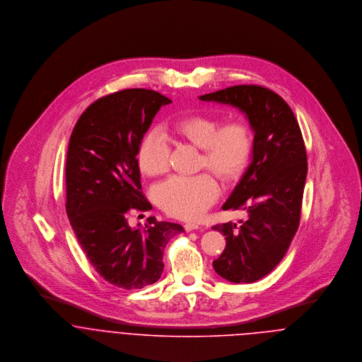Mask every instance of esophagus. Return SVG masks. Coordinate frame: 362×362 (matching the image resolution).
<instances>
[{
    "label": "esophagus",
    "mask_w": 362,
    "mask_h": 362,
    "mask_svg": "<svg viewBox=\"0 0 362 362\" xmlns=\"http://www.w3.org/2000/svg\"><path fill=\"white\" fill-rule=\"evenodd\" d=\"M184 228H185V231H194V230H201V227H199L198 224H195V223H187V224L184 226Z\"/></svg>",
    "instance_id": "34e87169"
}]
</instances>
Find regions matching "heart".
<instances>
[{"instance_id":"b5f03b06","label":"heart","mask_w":362,"mask_h":362,"mask_svg":"<svg viewBox=\"0 0 362 362\" xmlns=\"http://www.w3.org/2000/svg\"><path fill=\"white\" fill-rule=\"evenodd\" d=\"M170 134L201 149L199 168H209L221 181L231 182L245 170L252 141L248 127L237 119L218 125L213 115L197 114L177 119ZM138 164L151 177L161 175L168 168V145L164 135L153 129L138 148ZM218 184L209 173L195 177L174 175L156 185V204L168 216L194 220L201 217L218 198Z\"/></svg>"}]
</instances>
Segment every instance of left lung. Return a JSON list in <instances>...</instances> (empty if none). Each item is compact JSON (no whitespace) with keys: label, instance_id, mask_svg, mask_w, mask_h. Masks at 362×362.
<instances>
[{"label":"left lung","instance_id":"1","mask_svg":"<svg viewBox=\"0 0 362 362\" xmlns=\"http://www.w3.org/2000/svg\"><path fill=\"white\" fill-rule=\"evenodd\" d=\"M241 110L255 132L252 161L223 205L245 210L247 220L213 226L226 235V250L213 260L218 276L254 283L284 258L301 216L307 151L297 118L277 93L258 85H238L199 98Z\"/></svg>","mask_w":362,"mask_h":362}]
</instances>
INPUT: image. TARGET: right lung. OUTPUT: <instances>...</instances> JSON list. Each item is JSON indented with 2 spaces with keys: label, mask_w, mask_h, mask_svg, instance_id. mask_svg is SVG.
<instances>
[{
  "label": "right lung",
  "mask_w": 362,
  "mask_h": 362,
  "mask_svg": "<svg viewBox=\"0 0 362 362\" xmlns=\"http://www.w3.org/2000/svg\"><path fill=\"white\" fill-rule=\"evenodd\" d=\"M171 100L149 89H125L90 104L68 145L66 214L76 240L96 272L124 290L156 283L163 251L182 226L157 221L131 228L128 214L148 211L138 148L161 105Z\"/></svg>",
  "instance_id": "1"
}]
</instances>
